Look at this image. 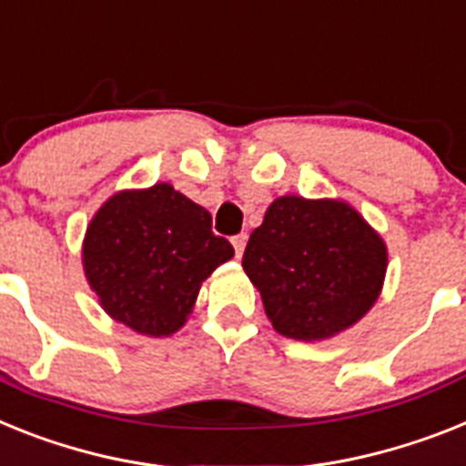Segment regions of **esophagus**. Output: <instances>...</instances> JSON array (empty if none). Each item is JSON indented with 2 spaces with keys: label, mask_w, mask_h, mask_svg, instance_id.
Returning <instances> with one entry per match:
<instances>
[{
  "label": "esophagus",
  "mask_w": 466,
  "mask_h": 466,
  "mask_svg": "<svg viewBox=\"0 0 466 466\" xmlns=\"http://www.w3.org/2000/svg\"><path fill=\"white\" fill-rule=\"evenodd\" d=\"M246 241H248V237H246V234H237V237H232V246H234V253H237V258L244 256Z\"/></svg>",
  "instance_id": "esophagus-1"
}]
</instances>
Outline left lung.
<instances>
[{
	"instance_id": "1",
	"label": "left lung",
	"mask_w": 466,
	"mask_h": 466,
	"mask_svg": "<svg viewBox=\"0 0 466 466\" xmlns=\"http://www.w3.org/2000/svg\"><path fill=\"white\" fill-rule=\"evenodd\" d=\"M241 265L281 336L324 341L372 310L389 248L350 203L287 194L269 203Z\"/></svg>"
}]
</instances>
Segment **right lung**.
<instances>
[{"label": "right lung", "instance_id": "add662e5", "mask_svg": "<svg viewBox=\"0 0 466 466\" xmlns=\"http://www.w3.org/2000/svg\"><path fill=\"white\" fill-rule=\"evenodd\" d=\"M203 206L167 182L116 191L89 220L82 269L108 318L142 336H173L201 284L234 256Z\"/></svg>", "mask_w": 466, "mask_h": 466}]
</instances>
